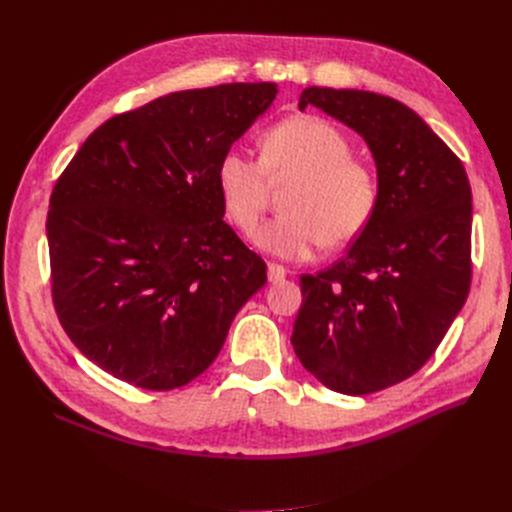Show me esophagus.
<instances>
[{
  "label": "esophagus",
  "instance_id": "esophagus-1",
  "mask_svg": "<svg viewBox=\"0 0 512 512\" xmlns=\"http://www.w3.org/2000/svg\"><path fill=\"white\" fill-rule=\"evenodd\" d=\"M282 280H286V269L280 265H269V282L277 284Z\"/></svg>",
  "mask_w": 512,
  "mask_h": 512
}]
</instances>
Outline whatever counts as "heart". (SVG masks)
Here are the masks:
<instances>
[{
  "label": "heart",
  "instance_id": "heart-1",
  "mask_svg": "<svg viewBox=\"0 0 512 512\" xmlns=\"http://www.w3.org/2000/svg\"><path fill=\"white\" fill-rule=\"evenodd\" d=\"M346 134L312 115L288 117L260 138V162L228 149L218 170V192L230 222L252 232L267 205L269 179L299 177L284 198L286 213L262 226L254 243L284 260L312 258L322 243L359 237L378 205V181L350 158Z\"/></svg>",
  "mask_w": 512,
  "mask_h": 512
}]
</instances>
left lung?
Masks as SVG:
<instances>
[{
  "mask_svg": "<svg viewBox=\"0 0 512 512\" xmlns=\"http://www.w3.org/2000/svg\"><path fill=\"white\" fill-rule=\"evenodd\" d=\"M367 143L378 205L348 254L301 277L290 342L327 389L367 395L416 374L468 299L472 190L461 160L412 108L374 91L307 87Z\"/></svg>",
  "mask_w": 512,
  "mask_h": 512,
  "instance_id": "obj_1",
  "label": "left lung"
}]
</instances>
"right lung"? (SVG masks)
Here are the masks:
<instances>
[{
  "instance_id": "1",
  "label": "right lung",
  "mask_w": 512,
  "mask_h": 512,
  "mask_svg": "<svg viewBox=\"0 0 512 512\" xmlns=\"http://www.w3.org/2000/svg\"><path fill=\"white\" fill-rule=\"evenodd\" d=\"M275 83L175 91L91 134L46 218L53 303L91 363L138 389L192 382L267 265L224 222L215 170Z\"/></svg>"
}]
</instances>
